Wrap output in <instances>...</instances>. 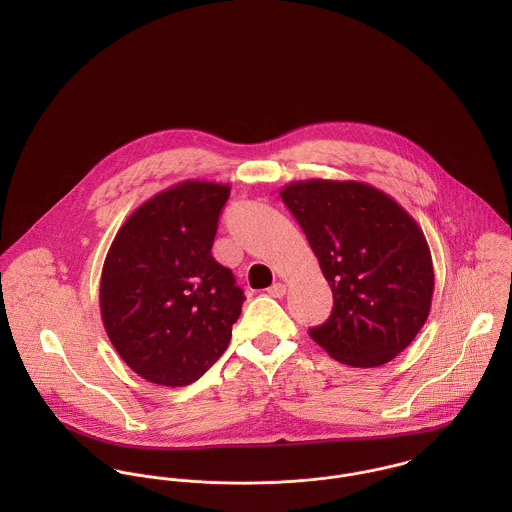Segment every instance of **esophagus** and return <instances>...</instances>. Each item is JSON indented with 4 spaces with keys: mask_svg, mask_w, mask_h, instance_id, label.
<instances>
[{
    "mask_svg": "<svg viewBox=\"0 0 512 512\" xmlns=\"http://www.w3.org/2000/svg\"><path fill=\"white\" fill-rule=\"evenodd\" d=\"M268 293L272 295V297H284L286 295V284H282V282H276L270 290H268Z\"/></svg>",
    "mask_w": 512,
    "mask_h": 512,
    "instance_id": "1",
    "label": "esophagus"
}]
</instances>
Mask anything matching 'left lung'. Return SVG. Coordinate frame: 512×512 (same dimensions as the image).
I'll use <instances>...</instances> for the list:
<instances>
[{
    "instance_id": "1",
    "label": "left lung",
    "mask_w": 512,
    "mask_h": 512,
    "mask_svg": "<svg viewBox=\"0 0 512 512\" xmlns=\"http://www.w3.org/2000/svg\"><path fill=\"white\" fill-rule=\"evenodd\" d=\"M333 292L311 339L343 365L392 361L424 327L434 264L418 222L392 197L359 181L307 179L280 191Z\"/></svg>"
}]
</instances>
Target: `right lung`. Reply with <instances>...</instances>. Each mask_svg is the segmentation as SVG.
Instances as JSON below:
<instances>
[{
    "label": "right lung",
    "instance_id": "add662e5",
    "mask_svg": "<svg viewBox=\"0 0 512 512\" xmlns=\"http://www.w3.org/2000/svg\"><path fill=\"white\" fill-rule=\"evenodd\" d=\"M228 195L222 183L173 185L128 217L106 254L102 323L147 382L187 386L230 343L244 293L211 254Z\"/></svg>",
    "mask_w": 512,
    "mask_h": 512
}]
</instances>
